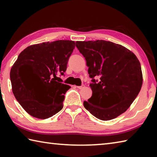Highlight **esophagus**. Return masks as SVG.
Masks as SVG:
<instances>
[{
	"label": "esophagus",
	"instance_id": "1",
	"mask_svg": "<svg viewBox=\"0 0 157 157\" xmlns=\"http://www.w3.org/2000/svg\"><path fill=\"white\" fill-rule=\"evenodd\" d=\"M77 88L79 89H82L84 88V85L82 84V85H81V86H77Z\"/></svg>",
	"mask_w": 157,
	"mask_h": 157
}]
</instances>
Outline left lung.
Returning <instances> with one entry per match:
<instances>
[{"label": "left lung", "instance_id": "left-lung-1", "mask_svg": "<svg viewBox=\"0 0 157 157\" xmlns=\"http://www.w3.org/2000/svg\"><path fill=\"white\" fill-rule=\"evenodd\" d=\"M76 47L86 59L93 82L92 96L84 102L85 109L102 121L111 120L126 111L143 84L141 66L136 55L121 45L104 40L77 41ZM111 99L118 100V104L105 108L104 104Z\"/></svg>", "mask_w": 157, "mask_h": 157}]
</instances>
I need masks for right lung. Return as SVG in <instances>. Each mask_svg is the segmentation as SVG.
<instances>
[{
	"mask_svg": "<svg viewBox=\"0 0 157 157\" xmlns=\"http://www.w3.org/2000/svg\"><path fill=\"white\" fill-rule=\"evenodd\" d=\"M75 42L58 40L32 45L21 52L10 71L12 92L26 112L34 118L46 119L63 108L70 86L56 81L66 71ZM28 67L32 77L26 78L20 69Z\"/></svg>",
	"mask_w": 157,
	"mask_h": 157,
	"instance_id": "obj_1",
	"label": "right lung"
}]
</instances>
